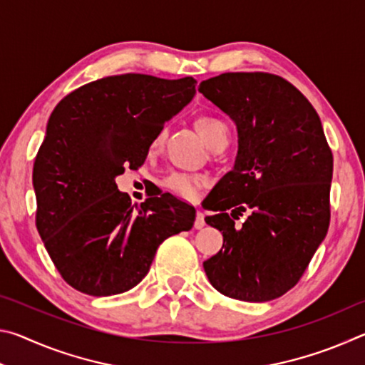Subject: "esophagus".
<instances>
[{"label": "esophagus", "mask_w": 365, "mask_h": 365, "mask_svg": "<svg viewBox=\"0 0 365 365\" xmlns=\"http://www.w3.org/2000/svg\"><path fill=\"white\" fill-rule=\"evenodd\" d=\"M205 225H206L205 215H202L201 212H197L196 214V220H195V228H197V230H200V228H202Z\"/></svg>", "instance_id": "1"}]
</instances>
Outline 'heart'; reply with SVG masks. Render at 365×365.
Masks as SVG:
<instances>
[{
  "mask_svg": "<svg viewBox=\"0 0 365 365\" xmlns=\"http://www.w3.org/2000/svg\"><path fill=\"white\" fill-rule=\"evenodd\" d=\"M195 128L197 135H200L201 140L205 141L207 148H212L214 145L220 143V141H227V127L225 123L219 120L217 117L212 115H200L195 120ZM163 132H159L156 137H154L151 143V150H156L163 141ZM206 180L200 175H188V174H180V172H174L165 177L164 185L165 188H169L172 193L177 196L187 197L191 200L197 195V190H200Z\"/></svg>",
  "mask_w": 365,
  "mask_h": 365,
  "instance_id": "b5f03b06",
  "label": "heart"
}]
</instances>
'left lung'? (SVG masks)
Segmentation results:
<instances>
[{
    "mask_svg": "<svg viewBox=\"0 0 365 365\" xmlns=\"http://www.w3.org/2000/svg\"><path fill=\"white\" fill-rule=\"evenodd\" d=\"M197 91L238 133L233 168L212 188L219 214L205 219L224 235V250L202 262L205 272L228 298L275 299L298 283L329 230L333 156L322 122L307 98L274 73H220ZM246 208L252 214L235 226Z\"/></svg>",
    "mask_w": 365,
    "mask_h": 365,
    "instance_id": "1",
    "label": "left lung"
}]
</instances>
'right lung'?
<instances>
[{
    "instance_id": "obj_1",
    "label": "right lung",
    "mask_w": 365,
    "mask_h": 365,
    "mask_svg": "<svg viewBox=\"0 0 365 365\" xmlns=\"http://www.w3.org/2000/svg\"><path fill=\"white\" fill-rule=\"evenodd\" d=\"M196 80L123 73L80 86L49 115L34 164L36 228L63 279L110 296L145 279L165 238L196 211L164 193L132 205L115 177L145 163L164 123L193 100Z\"/></svg>"
}]
</instances>
